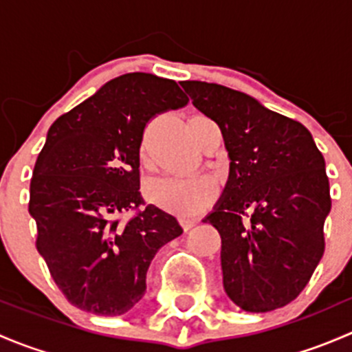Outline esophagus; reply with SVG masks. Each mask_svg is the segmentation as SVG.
Listing matches in <instances>:
<instances>
[{"instance_id":"esophagus-1","label":"esophagus","mask_w":352,"mask_h":352,"mask_svg":"<svg viewBox=\"0 0 352 352\" xmlns=\"http://www.w3.org/2000/svg\"><path fill=\"white\" fill-rule=\"evenodd\" d=\"M180 226L184 228V232H189L190 228H194V226L197 225V219H189V218H180L179 219Z\"/></svg>"}]
</instances>
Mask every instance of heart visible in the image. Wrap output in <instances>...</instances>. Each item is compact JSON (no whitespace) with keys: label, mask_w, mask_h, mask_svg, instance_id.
<instances>
[{"label":"heart","mask_w":352,"mask_h":352,"mask_svg":"<svg viewBox=\"0 0 352 352\" xmlns=\"http://www.w3.org/2000/svg\"><path fill=\"white\" fill-rule=\"evenodd\" d=\"M216 196V187L208 177L179 179L166 177L148 187V197L158 208L177 216H194L204 211Z\"/></svg>","instance_id":"obj_1"}]
</instances>
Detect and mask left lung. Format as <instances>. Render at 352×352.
<instances>
[{
    "instance_id": "8db88e82",
    "label": "left lung",
    "mask_w": 352,
    "mask_h": 352,
    "mask_svg": "<svg viewBox=\"0 0 352 352\" xmlns=\"http://www.w3.org/2000/svg\"><path fill=\"white\" fill-rule=\"evenodd\" d=\"M194 107L219 126L230 177L206 216L221 236L223 286L245 311L291 303L325 250L330 212L325 160L310 131L250 95L206 81H184Z\"/></svg>"
}]
</instances>
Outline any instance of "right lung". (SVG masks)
<instances>
[{"label": "right lung", "instance_id": "obj_1", "mask_svg": "<svg viewBox=\"0 0 352 352\" xmlns=\"http://www.w3.org/2000/svg\"><path fill=\"white\" fill-rule=\"evenodd\" d=\"M173 80L127 73L52 124L30 180L28 212L38 254L71 305L116 317L146 291L156 252L182 235L179 221L140 192L146 124L187 105ZM134 210L124 220L126 212Z\"/></svg>", "mask_w": 352, "mask_h": 352}]
</instances>
